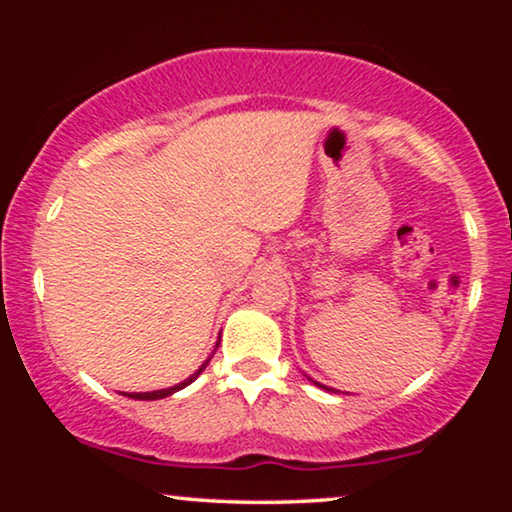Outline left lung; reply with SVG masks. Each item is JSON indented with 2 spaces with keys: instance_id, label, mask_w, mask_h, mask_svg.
<instances>
[{
  "instance_id": "left-lung-1",
  "label": "left lung",
  "mask_w": 512,
  "mask_h": 512,
  "mask_svg": "<svg viewBox=\"0 0 512 512\" xmlns=\"http://www.w3.org/2000/svg\"><path fill=\"white\" fill-rule=\"evenodd\" d=\"M314 384H317V387H321V389H328V387H324V384H319V382H314ZM328 391H333V389H328Z\"/></svg>"
}]
</instances>
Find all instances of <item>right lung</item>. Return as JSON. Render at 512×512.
<instances>
[{"label": "right lung", "mask_w": 512, "mask_h": 512, "mask_svg": "<svg viewBox=\"0 0 512 512\" xmlns=\"http://www.w3.org/2000/svg\"><path fill=\"white\" fill-rule=\"evenodd\" d=\"M216 347H219V342H216ZM216 352V349H214ZM209 359H212V356H209ZM209 359L202 363V366L195 370V373L188 377V380H184V382H179V384H174V387H170V389H158V391H144V394H123V396H128V398H137V401H158V398H165V396H172L174 391H179V389H184V387H188V384H191L195 377H198L202 370L207 368V363H209Z\"/></svg>", "instance_id": "right-lung-1"}]
</instances>
